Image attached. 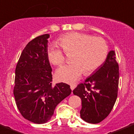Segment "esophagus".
<instances>
[{"label": "esophagus", "mask_w": 134, "mask_h": 134, "mask_svg": "<svg viewBox=\"0 0 134 134\" xmlns=\"http://www.w3.org/2000/svg\"><path fill=\"white\" fill-rule=\"evenodd\" d=\"M75 86H76V85L75 84V83H71L70 84V89L72 90H73L75 88Z\"/></svg>", "instance_id": "obj_1"}]
</instances>
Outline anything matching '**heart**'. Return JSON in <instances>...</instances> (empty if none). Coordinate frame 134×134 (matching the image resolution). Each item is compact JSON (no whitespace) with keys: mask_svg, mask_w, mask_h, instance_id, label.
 Wrapping results in <instances>:
<instances>
[{"mask_svg":"<svg viewBox=\"0 0 134 134\" xmlns=\"http://www.w3.org/2000/svg\"><path fill=\"white\" fill-rule=\"evenodd\" d=\"M58 43L64 51L55 44L48 45L49 62L55 66H62L67 60L64 52L72 53V62L56 71V79L62 82H74L83 73H92L101 67L109 54V46L104 39L85 33H67L58 39Z\"/></svg>","mask_w":134,"mask_h":134,"instance_id":"b5f03b06","label":"heart"}]
</instances>
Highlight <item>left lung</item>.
<instances>
[{
	"instance_id": "8db88e82",
	"label": "left lung",
	"mask_w": 134,
	"mask_h": 134,
	"mask_svg": "<svg viewBox=\"0 0 134 134\" xmlns=\"http://www.w3.org/2000/svg\"><path fill=\"white\" fill-rule=\"evenodd\" d=\"M119 76L116 53L111 51L101 67L73 90L81 99L80 114L83 120L96 124L109 116L117 100Z\"/></svg>"
}]
</instances>
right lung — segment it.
<instances>
[{
    "mask_svg": "<svg viewBox=\"0 0 134 134\" xmlns=\"http://www.w3.org/2000/svg\"><path fill=\"white\" fill-rule=\"evenodd\" d=\"M49 34L36 36L23 49L15 69L14 95L25 119L43 124L51 119L56 105L71 93L65 83L52 84V69L47 56Z\"/></svg>",
    "mask_w": 134,
    "mask_h": 134,
    "instance_id": "add662e5",
    "label": "right lung"
}]
</instances>
